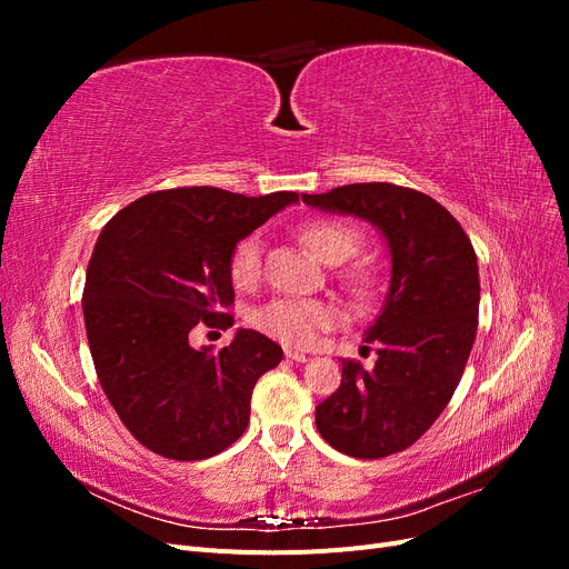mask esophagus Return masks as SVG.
<instances>
[{
	"mask_svg": "<svg viewBox=\"0 0 569 569\" xmlns=\"http://www.w3.org/2000/svg\"><path fill=\"white\" fill-rule=\"evenodd\" d=\"M284 356H287L289 360H295V363H306V360H308V356H306V353H299V351H291V349H287V351H284Z\"/></svg>",
	"mask_w": 569,
	"mask_h": 569,
	"instance_id": "esophagus-1",
	"label": "esophagus"
}]
</instances>
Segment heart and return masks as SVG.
<instances>
[{"label":"heart","mask_w":569,"mask_h":569,"mask_svg":"<svg viewBox=\"0 0 569 569\" xmlns=\"http://www.w3.org/2000/svg\"><path fill=\"white\" fill-rule=\"evenodd\" d=\"M299 239L320 261L339 263L360 247L363 232L351 226V222L320 218L303 222L299 228ZM261 249L263 239L258 232L242 237L232 247L228 270L237 287H251L258 280V274H261ZM349 282L360 295H372L377 284H380V274L370 268H356L349 272ZM339 320L341 308L335 301L295 297L270 299L251 313L256 330H261L289 349H311L320 332L330 330Z\"/></svg>","instance_id":"obj_1"}]
</instances>
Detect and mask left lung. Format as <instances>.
Masks as SVG:
<instances>
[{"instance_id": "left-lung-1", "label": "left lung", "mask_w": 569, "mask_h": 569, "mask_svg": "<svg viewBox=\"0 0 569 569\" xmlns=\"http://www.w3.org/2000/svg\"><path fill=\"white\" fill-rule=\"evenodd\" d=\"M322 211L382 230L391 287L366 343L375 368L341 360V385L316 408L320 437L351 458H387L416 443L449 406L477 335L479 272L470 237L439 201L391 182L303 194Z\"/></svg>"}]
</instances>
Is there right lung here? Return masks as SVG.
Listing matches in <instances>:
<instances>
[{
  "label": "right lung",
  "mask_w": 569,
  "mask_h": 569,
  "mask_svg": "<svg viewBox=\"0 0 569 569\" xmlns=\"http://www.w3.org/2000/svg\"><path fill=\"white\" fill-rule=\"evenodd\" d=\"M295 201L297 192L176 187L128 203L101 230L84 278V330L101 389L144 449L192 462L244 435L251 391L282 349L239 330L218 353L197 351L189 332L234 322L230 251Z\"/></svg>",
  "instance_id": "1"
}]
</instances>
